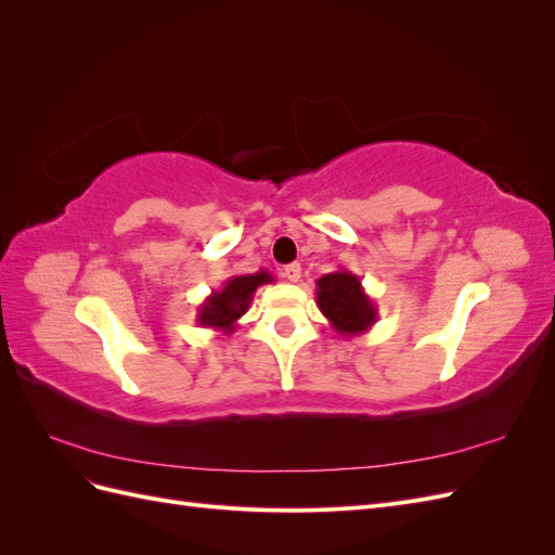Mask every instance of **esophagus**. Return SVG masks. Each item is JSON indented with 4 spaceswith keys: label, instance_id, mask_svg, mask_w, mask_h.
Returning a JSON list of instances; mask_svg holds the SVG:
<instances>
[{
    "label": "esophagus",
    "instance_id": "1",
    "mask_svg": "<svg viewBox=\"0 0 555 555\" xmlns=\"http://www.w3.org/2000/svg\"><path fill=\"white\" fill-rule=\"evenodd\" d=\"M282 275H284V280L298 282V280H300V263H289V266H284Z\"/></svg>",
    "mask_w": 555,
    "mask_h": 555
}]
</instances>
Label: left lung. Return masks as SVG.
<instances>
[{
  "label": "left lung",
  "mask_w": 555,
  "mask_h": 555,
  "mask_svg": "<svg viewBox=\"0 0 555 555\" xmlns=\"http://www.w3.org/2000/svg\"><path fill=\"white\" fill-rule=\"evenodd\" d=\"M317 308L343 338L367 333L377 322V306L365 294L359 275L351 271H333L317 280Z\"/></svg>",
  "instance_id": "8db88e82"
}]
</instances>
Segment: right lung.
Instances as JSON below:
<instances>
[{
    "instance_id": "right-lung-1",
    "label": "right lung",
    "mask_w": 555,
    "mask_h": 555,
    "mask_svg": "<svg viewBox=\"0 0 555 555\" xmlns=\"http://www.w3.org/2000/svg\"><path fill=\"white\" fill-rule=\"evenodd\" d=\"M275 278L268 271H257L249 275L229 278L220 292L206 296L204 304L196 310V324L204 328H212L217 333H233L238 326V319L249 310L251 298L261 284H271Z\"/></svg>"
}]
</instances>
